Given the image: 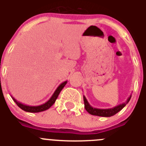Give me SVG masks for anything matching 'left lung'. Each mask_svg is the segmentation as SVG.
I'll return each instance as SVG.
<instances>
[{
    "label": "left lung",
    "instance_id": "1",
    "mask_svg": "<svg viewBox=\"0 0 146 146\" xmlns=\"http://www.w3.org/2000/svg\"><path fill=\"white\" fill-rule=\"evenodd\" d=\"M131 95L128 98L125 103H123L121 104H119L117 105V106H115L113 108L110 109H98L92 107V106L89 104V102L87 101L85 96H84V107H85V110H87L90 115H96V116H101V117H111V116H113V115H115V114L117 113L118 111H120V110H122L124 106H126V105L129 103V101L131 99Z\"/></svg>",
    "mask_w": 146,
    "mask_h": 146
}]
</instances>
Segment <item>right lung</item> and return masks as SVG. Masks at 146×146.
I'll list each match as a JSON object with an SVG mask.
<instances>
[{"instance_id":"right-lung-1","label":"right lung","mask_w":146,"mask_h":146,"mask_svg":"<svg viewBox=\"0 0 146 146\" xmlns=\"http://www.w3.org/2000/svg\"><path fill=\"white\" fill-rule=\"evenodd\" d=\"M67 82H68V81H65V82H62V83L60 85L56 88L55 92H54V94L52 95V96L50 97V99L47 101V102H45V104L39 105V106H29V105L23 104L20 103V102H19L18 101H17V100L15 99L14 97H12V99L14 100V101L16 103V104H17L20 109H22L23 110H24V111H28V112H35H35H40V111H45V110H48L50 106L55 103L56 100V98H57L58 96H59L61 90L64 88V87L65 86Z\"/></svg>"}]
</instances>
